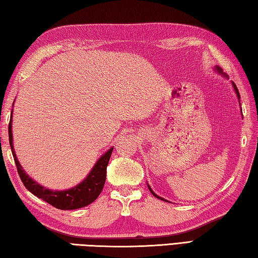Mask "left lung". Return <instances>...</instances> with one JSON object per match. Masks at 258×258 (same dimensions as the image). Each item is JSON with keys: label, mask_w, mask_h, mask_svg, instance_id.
I'll return each mask as SVG.
<instances>
[{"label": "left lung", "mask_w": 258, "mask_h": 258, "mask_svg": "<svg viewBox=\"0 0 258 258\" xmlns=\"http://www.w3.org/2000/svg\"><path fill=\"white\" fill-rule=\"evenodd\" d=\"M217 70H218V71H219V73H222L221 69H219V67H217ZM226 77H227V75H226ZM232 86H234V89H235V91H236V93H237V96H238V99H240L239 92H238V89H237V86H236V84L234 83V82H232ZM148 188H149V191H150V192H152V194H153V196H154V197H156L157 199H160V200H163V201H166V200H164V199H163V198H160V197H158V196H157V194H155V193L153 192V189H152V188H150V186H149V185H148Z\"/></svg>", "instance_id": "1"}]
</instances>
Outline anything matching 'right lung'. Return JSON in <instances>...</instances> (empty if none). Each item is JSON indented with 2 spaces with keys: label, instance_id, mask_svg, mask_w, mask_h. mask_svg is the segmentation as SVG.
<instances>
[{
  "label": "right lung",
  "instance_id": "right-lung-1",
  "mask_svg": "<svg viewBox=\"0 0 258 258\" xmlns=\"http://www.w3.org/2000/svg\"><path fill=\"white\" fill-rule=\"evenodd\" d=\"M11 122L12 120H10L9 142L10 146H11L14 162H16L18 173L20 175L23 185L26 186L33 196H36L45 202L49 203L52 207L60 209V210H74V209L83 208L89 206L90 203L98 199L104 186L106 177V167H108L113 148H110L108 152L96 162L90 174L87 175L84 181L80 183L79 185H76L75 187H72L70 189H65V191H51V189H48L46 187L39 185L38 183L33 181L31 177H29V175H27L26 172L23 171V168L21 167L20 163H19L13 149Z\"/></svg>",
  "mask_w": 258,
  "mask_h": 258
}]
</instances>
